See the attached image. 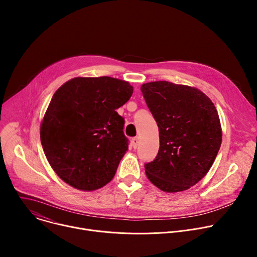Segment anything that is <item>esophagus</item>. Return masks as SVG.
Returning a JSON list of instances; mask_svg holds the SVG:
<instances>
[{
	"instance_id": "1",
	"label": "esophagus",
	"mask_w": 257,
	"mask_h": 257,
	"mask_svg": "<svg viewBox=\"0 0 257 257\" xmlns=\"http://www.w3.org/2000/svg\"><path fill=\"white\" fill-rule=\"evenodd\" d=\"M132 146H133V149H137V146H138V144H139V138L138 137H134V138H132Z\"/></svg>"
}]
</instances>
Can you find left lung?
<instances>
[{
	"label": "left lung",
	"mask_w": 257,
	"mask_h": 257,
	"mask_svg": "<svg viewBox=\"0 0 257 257\" xmlns=\"http://www.w3.org/2000/svg\"><path fill=\"white\" fill-rule=\"evenodd\" d=\"M143 97L157 121L160 149L145 174L159 189H189L211 168L222 144V127L213 102L201 90L168 81L144 83Z\"/></svg>",
	"instance_id": "left-lung-1"
}]
</instances>
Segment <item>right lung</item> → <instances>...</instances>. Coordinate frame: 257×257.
<instances>
[{
  "instance_id": "right-lung-1",
  "label": "right lung",
  "mask_w": 257,
  "mask_h": 257,
  "mask_svg": "<svg viewBox=\"0 0 257 257\" xmlns=\"http://www.w3.org/2000/svg\"><path fill=\"white\" fill-rule=\"evenodd\" d=\"M133 93L113 77H75L54 93L41 124L45 155L56 174L78 190L106 185L128 151L116 109Z\"/></svg>"
}]
</instances>
